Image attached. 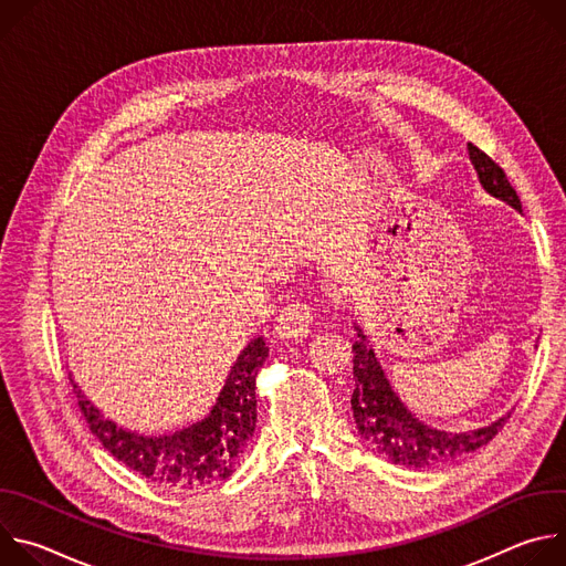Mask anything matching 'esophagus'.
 <instances>
[{
	"mask_svg": "<svg viewBox=\"0 0 566 566\" xmlns=\"http://www.w3.org/2000/svg\"><path fill=\"white\" fill-rule=\"evenodd\" d=\"M311 319H313V313H311L308 304H304V302L286 304L277 315L275 332L284 340L300 343L311 334Z\"/></svg>",
	"mask_w": 566,
	"mask_h": 566,
	"instance_id": "esophagus-1",
	"label": "esophagus"
}]
</instances>
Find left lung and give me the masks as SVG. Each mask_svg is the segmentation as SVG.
<instances>
[{"label": "left lung", "instance_id": "obj_1", "mask_svg": "<svg viewBox=\"0 0 566 566\" xmlns=\"http://www.w3.org/2000/svg\"><path fill=\"white\" fill-rule=\"evenodd\" d=\"M470 164L476 172L479 186L491 197L509 203L517 212H522V201L513 186L509 184L504 170L495 160L483 154L479 147L468 143ZM356 343H354V394L352 410L360 439L380 457L396 465L406 468H437L459 457L474 452L493 441V437L504 428L511 412L500 417L497 421L474 428V430H439L421 421L406 402L400 400L398 391L391 387L376 352L363 327L354 319ZM537 347V345H535Z\"/></svg>", "mask_w": 566, "mask_h": 566}]
</instances>
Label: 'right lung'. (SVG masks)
Here are the masks:
<instances>
[{"label": "right lung", "mask_w": 566, "mask_h": 566, "mask_svg": "<svg viewBox=\"0 0 566 566\" xmlns=\"http://www.w3.org/2000/svg\"><path fill=\"white\" fill-rule=\"evenodd\" d=\"M266 356L264 338L255 336L239 352L208 415L168 432L129 430L107 419L73 376L71 385L92 432L118 461L158 486L186 493L228 479L244 457L258 423L255 376Z\"/></svg>", "instance_id": "obj_1"}]
</instances>
